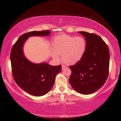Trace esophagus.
I'll return each instance as SVG.
<instances>
[{
  "label": "esophagus",
  "mask_w": 121,
  "mask_h": 121,
  "mask_svg": "<svg viewBox=\"0 0 121 121\" xmlns=\"http://www.w3.org/2000/svg\"><path fill=\"white\" fill-rule=\"evenodd\" d=\"M66 68V66H65V65H62V70H64V69Z\"/></svg>",
  "instance_id": "esophagus-1"
}]
</instances>
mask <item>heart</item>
I'll return each instance as SVG.
<instances>
[{
  "mask_svg": "<svg viewBox=\"0 0 121 121\" xmlns=\"http://www.w3.org/2000/svg\"><path fill=\"white\" fill-rule=\"evenodd\" d=\"M53 48L51 53L53 58L60 60L59 55H60L65 64L73 65L80 61L84 55L86 42L83 37L62 34L54 38Z\"/></svg>",
  "mask_w": 121,
  "mask_h": 121,
  "instance_id": "b5f03b06",
  "label": "heart"
}]
</instances>
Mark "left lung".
Masks as SVG:
<instances>
[{
  "label": "left lung",
  "instance_id": "8db88e82",
  "mask_svg": "<svg viewBox=\"0 0 121 121\" xmlns=\"http://www.w3.org/2000/svg\"><path fill=\"white\" fill-rule=\"evenodd\" d=\"M85 38L86 48L81 60L69 68V82L78 92L90 95L102 87L109 73V51L107 45L95 34L78 31Z\"/></svg>",
  "mask_w": 121,
  "mask_h": 121
}]
</instances>
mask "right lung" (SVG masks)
Masks as SVG:
<instances>
[{
    "mask_svg": "<svg viewBox=\"0 0 121 121\" xmlns=\"http://www.w3.org/2000/svg\"><path fill=\"white\" fill-rule=\"evenodd\" d=\"M50 30L34 31L22 35L14 45L11 52L12 74L16 83L26 92L36 97L44 95L52 89L61 65L53 66L48 63H35L24 56L23 45L32 36H48Z\"/></svg>",
    "mask_w": 121,
    "mask_h": 121,
    "instance_id": "add662e5",
    "label": "right lung"
}]
</instances>
